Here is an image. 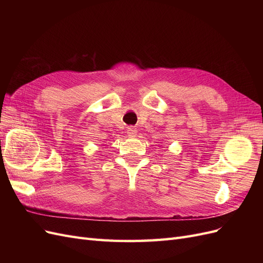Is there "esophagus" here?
Returning a JSON list of instances; mask_svg holds the SVG:
<instances>
[{
	"instance_id": "34e87169",
	"label": "esophagus",
	"mask_w": 263,
	"mask_h": 263,
	"mask_svg": "<svg viewBox=\"0 0 263 263\" xmlns=\"http://www.w3.org/2000/svg\"><path fill=\"white\" fill-rule=\"evenodd\" d=\"M137 130L136 128H134V127H129V128H127V135H128V137H135L136 136Z\"/></svg>"
}]
</instances>
